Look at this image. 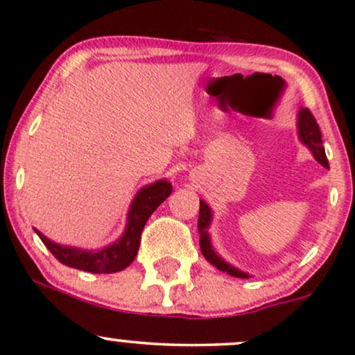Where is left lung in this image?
I'll return each instance as SVG.
<instances>
[{"label": "left lung", "instance_id": "left-lung-1", "mask_svg": "<svg viewBox=\"0 0 355 355\" xmlns=\"http://www.w3.org/2000/svg\"><path fill=\"white\" fill-rule=\"evenodd\" d=\"M297 129H298V139L303 142L304 146L311 150L313 157L316 159V162H320L324 168H329V164H327L324 147H322L321 141V131L320 125H318L315 116L311 114V111L308 107H300L298 118H297ZM211 221H213V211L208 206V203L203 200H200V218H198V231H200V249L201 254L205 255V259L208 260L209 263H213L218 270L230 273L231 277L237 278H250L249 273L239 270L231 263H227L221 255L216 254V250L213 249V244H211L209 237V226Z\"/></svg>", "mask_w": 355, "mask_h": 355}]
</instances>
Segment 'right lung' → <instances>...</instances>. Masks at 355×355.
I'll list each match as a JSON object with an SVG mask.
<instances>
[{
	"label": "right lung",
	"mask_w": 355,
	"mask_h": 355,
	"mask_svg": "<svg viewBox=\"0 0 355 355\" xmlns=\"http://www.w3.org/2000/svg\"><path fill=\"white\" fill-rule=\"evenodd\" d=\"M172 193V185L162 178L150 185L142 187L136 193L131 201L125 219V227L123 236L113 244L105 245L98 250H87L71 248V245H62L49 239L42 232L34 230L35 234L40 237L44 245L51 250L53 257L67 267L78 268V270L92 273H114L124 270L136 259L139 244H141V234L144 230L147 219L150 214L164 203Z\"/></svg>",
	"instance_id": "obj_1"
}]
</instances>
